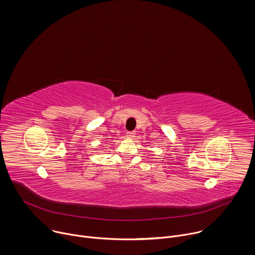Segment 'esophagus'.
I'll return each mask as SVG.
<instances>
[{"label": "esophagus", "instance_id": "obj_1", "mask_svg": "<svg viewBox=\"0 0 255 255\" xmlns=\"http://www.w3.org/2000/svg\"><path fill=\"white\" fill-rule=\"evenodd\" d=\"M126 134L128 138H133L135 136V131H128Z\"/></svg>", "mask_w": 255, "mask_h": 255}]
</instances>
